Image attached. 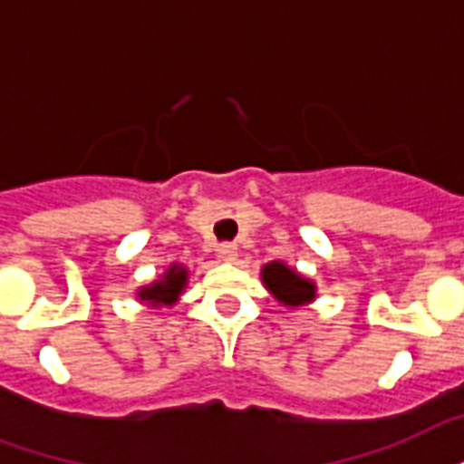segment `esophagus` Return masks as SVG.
<instances>
[{
  "mask_svg": "<svg viewBox=\"0 0 464 464\" xmlns=\"http://www.w3.org/2000/svg\"><path fill=\"white\" fill-rule=\"evenodd\" d=\"M218 257L226 260V263H233V260L238 257V246H236V243H221V246H218Z\"/></svg>",
  "mask_w": 464,
  "mask_h": 464,
  "instance_id": "34e87169",
  "label": "esophagus"
}]
</instances>
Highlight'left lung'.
<instances>
[{
  "mask_svg": "<svg viewBox=\"0 0 464 464\" xmlns=\"http://www.w3.org/2000/svg\"><path fill=\"white\" fill-rule=\"evenodd\" d=\"M265 287L277 296L279 302L287 306H302V304L314 299V285L309 279L299 277L295 270H289L287 265L270 263L263 270Z\"/></svg>",
  "mask_w": 464,
  "mask_h": 464,
  "instance_id": "8db88e82",
  "label": "left lung"
}]
</instances>
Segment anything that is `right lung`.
Segmentation results:
<instances>
[{
    "label": "right lung",
    "mask_w": 464,
    "mask_h": 464,
    "mask_svg": "<svg viewBox=\"0 0 464 464\" xmlns=\"http://www.w3.org/2000/svg\"><path fill=\"white\" fill-rule=\"evenodd\" d=\"M185 282L187 272L182 270V267L172 265L168 275H165L160 282H155L153 287L140 289V299H148L153 306H168V304H172L177 296H179V292L185 287Z\"/></svg>",
    "instance_id": "obj_1"
}]
</instances>
